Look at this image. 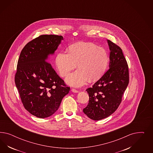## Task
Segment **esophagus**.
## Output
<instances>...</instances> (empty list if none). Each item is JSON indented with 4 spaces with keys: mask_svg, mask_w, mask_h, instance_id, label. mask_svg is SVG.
<instances>
[{
    "mask_svg": "<svg viewBox=\"0 0 153 153\" xmlns=\"http://www.w3.org/2000/svg\"><path fill=\"white\" fill-rule=\"evenodd\" d=\"M71 91L73 92V93H79V91L78 90H76V89H74V88H72V90H71Z\"/></svg>",
    "mask_w": 153,
    "mask_h": 153,
    "instance_id": "1",
    "label": "esophagus"
}]
</instances>
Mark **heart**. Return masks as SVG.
Wrapping results in <instances>:
<instances>
[{"label": "heart", "instance_id": "obj_1", "mask_svg": "<svg viewBox=\"0 0 153 153\" xmlns=\"http://www.w3.org/2000/svg\"><path fill=\"white\" fill-rule=\"evenodd\" d=\"M67 53L59 52L56 56V65L61 77H65L77 65L79 70L65 79L74 87L83 85L88 79L95 81L101 77L109 62L107 51L102 48L88 42H79L70 46Z\"/></svg>", "mask_w": 153, "mask_h": 153}]
</instances>
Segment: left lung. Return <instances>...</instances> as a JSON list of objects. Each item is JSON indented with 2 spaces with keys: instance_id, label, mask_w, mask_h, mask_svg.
Segmentation results:
<instances>
[{
  "instance_id": "obj_1",
  "label": "left lung",
  "mask_w": 153,
  "mask_h": 153,
  "mask_svg": "<svg viewBox=\"0 0 153 153\" xmlns=\"http://www.w3.org/2000/svg\"><path fill=\"white\" fill-rule=\"evenodd\" d=\"M107 42L109 68L92 88L86 89L89 101L83 111L94 120L105 118L116 111L129 83L128 67L122 49L109 40Z\"/></svg>"
}]
</instances>
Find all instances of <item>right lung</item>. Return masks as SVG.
<instances>
[{"mask_svg":"<svg viewBox=\"0 0 153 153\" xmlns=\"http://www.w3.org/2000/svg\"><path fill=\"white\" fill-rule=\"evenodd\" d=\"M63 40L62 36L41 35L28 42L19 57L15 83L25 108L38 118L56 113L70 90L48 62Z\"/></svg>","mask_w":153,"mask_h":153,"instance_id":"add662e5","label":"right lung"}]
</instances>
